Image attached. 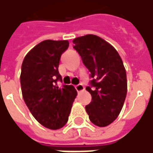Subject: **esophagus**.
<instances>
[{
  "instance_id": "esophagus-1",
  "label": "esophagus",
  "mask_w": 153,
  "mask_h": 153,
  "mask_svg": "<svg viewBox=\"0 0 153 153\" xmlns=\"http://www.w3.org/2000/svg\"><path fill=\"white\" fill-rule=\"evenodd\" d=\"M75 88H76V90L78 92V93H80V92H82L84 89H85V88H84V86L82 85V84H78V85H76L75 86Z\"/></svg>"
}]
</instances>
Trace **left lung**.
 <instances>
[{"instance_id":"1","label":"left lung","mask_w":153,"mask_h":153,"mask_svg":"<svg viewBox=\"0 0 153 153\" xmlns=\"http://www.w3.org/2000/svg\"><path fill=\"white\" fill-rule=\"evenodd\" d=\"M92 79L86 88L92 101L86 106L89 120L99 127L110 125L120 114L127 93L126 72L120 56L111 45L93 34L73 40Z\"/></svg>"}]
</instances>
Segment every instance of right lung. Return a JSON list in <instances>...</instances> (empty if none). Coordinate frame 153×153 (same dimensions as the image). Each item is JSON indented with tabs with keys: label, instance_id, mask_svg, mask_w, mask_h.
<instances>
[{
	"label": "right lung",
	"instance_id": "obj_1",
	"mask_svg": "<svg viewBox=\"0 0 153 153\" xmlns=\"http://www.w3.org/2000/svg\"><path fill=\"white\" fill-rule=\"evenodd\" d=\"M69 47L67 40H45L25 56L21 68V88L24 102L33 116L46 128L57 130L68 121L76 91L62 82L58 67L61 55Z\"/></svg>",
	"mask_w": 153,
	"mask_h": 153
}]
</instances>
